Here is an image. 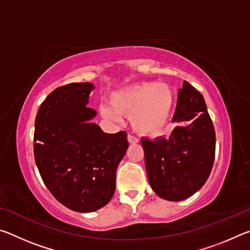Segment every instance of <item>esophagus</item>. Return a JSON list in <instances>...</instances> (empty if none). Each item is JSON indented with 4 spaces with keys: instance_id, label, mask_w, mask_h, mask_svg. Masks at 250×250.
Masks as SVG:
<instances>
[{
    "instance_id": "obj_1",
    "label": "esophagus",
    "mask_w": 250,
    "mask_h": 250,
    "mask_svg": "<svg viewBox=\"0 0 250 250\" xmlns=\"http://www.w3.org/2000/svg\"><path fill=\"white\" fill-rule=\"evenodd\" d=\"M128 141H129V143H133L134 145V143L139 142V139L135 138L132 134H128Z\"/></svg>"
}]
</instances>
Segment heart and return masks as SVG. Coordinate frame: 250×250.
Instances as JSON below:
<instances>
[{
  "label": "heart",
  "mask_w": 250,
  "mask_h": 250,
  "mask_svg": "<svg viewBox=\"0 0 250 250\" xmlns=\"http://www.w3.org/2000/svg\"><path fill=\"white\" fill-rule=\"evenodd\" d=\"M173 92L166 83L142 82L113 91L109 104L100 105L105 119L120 121L130 117L131 125L142 135L156 137L163 132L173 109Z\"/></svg>",
  "instance_id": "b5f03b06"
}]
</instances>
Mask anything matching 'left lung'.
Instances as JSON below:
<instances>
[{"mask_svg": "<svg viewBox=\"0 0 250 250\" xmlns=\"http://www.w3.org/2000/svg\"><path fill=\"white\" fill-rule=\"evenodd\" d=\"M172 121L180 125L168 138L141 139L147 180L156 195L179 202L192 196L208 179L215 159V130L203 97L183 83Z\"/></svg>", "mask_w": 250, "mask_h": 250, "instance_id": "left-lung-1", "label": "left lung"}]
</instances>
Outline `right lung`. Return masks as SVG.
<instances>
[{
	"label": "right lung",
	"mask_w": 250,
	"mask_h": 250,
	"mask_svg": "<svg viewBox=\"0 0 250 250\" xmlns=\"http://www.w3.org/2000/svg\"><path fill=\"white\" fill-rule=\"evenodd\" d=\"M90 83L58 87L39 109L34 156L46 188L67 208L90 213L107 205L116 188V171L128 149L125 131L104 133L90 122Z\"/></svg>",
	"instance_id": "obj_1"
}]
</instances>
